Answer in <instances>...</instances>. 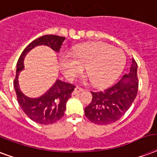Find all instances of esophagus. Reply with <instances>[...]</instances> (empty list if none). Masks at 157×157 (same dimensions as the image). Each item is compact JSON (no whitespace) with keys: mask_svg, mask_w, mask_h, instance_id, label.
Here are the masks:
<instances>
[{"mask_svg":"<svg viewBox=\"0 0 157 157\" xmlns=\"http://www.w3.org/2000/svg\"><path fill=\"white\" fill-rule=\"evenodd\" d=\"M84 90H85L81 88V87L76 86L73 90V94H78V93H81V92H83Z\"/></svg>","mask_w":157,"mask_h":157,"instance_id":"34e87169","label":"esophagus"}]
</instances>
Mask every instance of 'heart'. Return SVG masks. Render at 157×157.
<instances>
[{"mask_svg": "<svg viewBox=\"0 0 157 157\" xmlns=\"http://www.w3.org/2000/svg\"><path fill=\"white\" fill-rule=\"evenodd\" d=\"M126 64L124 51L105 43H90L79 46L72 53L63 51L59 55V65L64 76L73 80L83 72L95 86L107 87L120 76Z\"/></svg>", "mask_w": 157, "mask_h": 157, "instance_id": "b5f03b06", "label": "heart"}]
</instances>
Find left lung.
<instances>
[{
  "mask_svg": "<svg viewBox=\"0 0 157 157\" xmlns=\"http://www.w3.org/2000/svg\"><path fill=\"white\" fill-rule=\"evenodd\" d=\"M137 90V65L132 59L130 71L114 86L104 91H91L92 100L85 108V114L90 121L99 125L115 123L128 110Z\"/></svg>",
  "mask_w": 157,
  "mask_h": 157,
  "instance_id": "left-lung-1",
  "label": "left lung"
}]
</instances>
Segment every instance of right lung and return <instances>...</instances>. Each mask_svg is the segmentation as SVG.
<instances>
[{
  "mask_svg": "<svg viewBox=\"0 0 157 157\" xmlns=\"http://www.w3.org/2000/svg\"><path fill=\"white\" fill-rule=\"evenodd\" d=\"M65 40L64 37L57 35H44L33 40L26 47L18 60L16 65V76L14 86L19 105L29 118L39 124H52L63 118L66 105L71 95L75 86L57 79L48 91L37 98H30L23 94L19 86V75L24 70V59L26 54L35 47L45 45L58 52Z\"/></svg>",
  "mask_w": 157,
  "mask_h": 157,
  "instance_id": "obj_1",
  "label": "right lung"
}]
</instances>
